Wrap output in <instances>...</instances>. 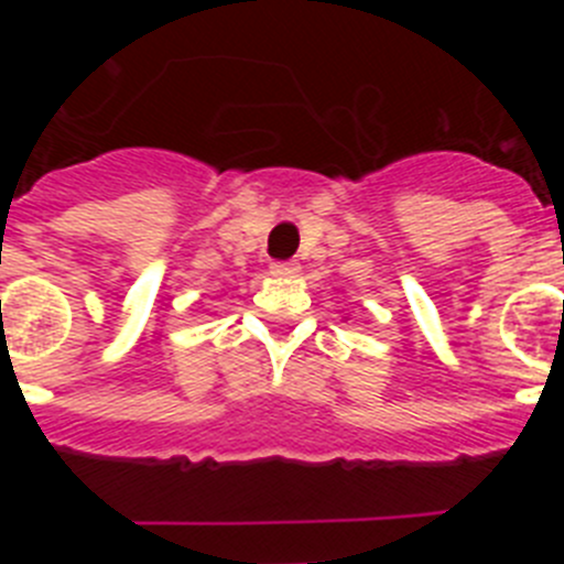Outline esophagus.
I'll return each mask as SVG.
<instances>
[{
	"mask_svg": "<svg viewBox=\"0 0 564 564\" xmlns=\"http://www.w3.org/2000/svg\"><path fill=\"white\" fill-rule=\"evenodd\" d=\"M271 273L273 276H293V273H299V262H293V259H279V262H271Z\"/></svg>",
	"mask_w": 564,
	"mask_h": 564,
	"instance_id": "esophagus-1",
	"label": "esophagus"
}]
</instances>
